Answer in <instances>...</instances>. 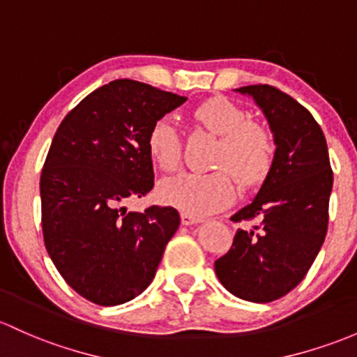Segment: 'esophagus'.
Segmentation results:
<instances>
[{"label": "esophagus", "mask_w": 357, "mask_h": 357, "mask_svg": "<svg viewBox=\"0 0 357 357\" xmlns=\"http://www.w3.org/2000/svg\"><path fill=\"white\" fill-rule=\"evenodd\" d=\"M202 218H197V216H192V214H187V213H182V225L189 226V225H197L201 223Z\"/></svg>", "instance_id": "esophagus-1"}]
</instances>
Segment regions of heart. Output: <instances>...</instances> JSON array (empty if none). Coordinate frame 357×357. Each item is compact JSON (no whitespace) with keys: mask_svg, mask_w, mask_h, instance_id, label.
<instances>
[{"mask_svg":"<svg viewBox=\"0 0 357 357\" xmlns=\"http://www.w3.org/2000/svg\"><path fill=\"white\" fill-rule=\"evenodd\" d=\"M192 119L214 136H220L214 167L223 168L211 174L182 172L165 178L158 195L183 213L206 216L226 208L235 197L229 172L243 187L262 182L274 162L275 146L267 129L252 122L250 116L228 98L214 97L202 102L194 109ZM146 146L151 160L162 170L170 172L178 167L180 136L170 119H160L151 126Z\"/></svg>","mask_w":357,"mask_h":357,"instance_id":"1","label":"heart"}]
</instances>
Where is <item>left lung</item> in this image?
<instances>
[{
	"label": "left lung",
	"instance_id": "1",
	"mask_svg": "<svg viewBox=\"0 0 357 357\" xmlns=\"http://www.w3.org/2000/svg\"><path fill=\"white\" fill-rule=\"evenodd\" d=\"M235 91L262 109L275 153L254 201L231 216L235 223H259L236 229L214 271L236 298L269 303L300 284L324 245L333 174L324 131L301 103L271 85Z\"/></svg>",
	"mask_w": 357,
	"mask_h": 357
}]
</instances>
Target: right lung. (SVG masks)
<instances>
[{"instance_id":"add662e5","label":"right lung","mask_w":357,"mask_h":357,"mask_svg":"<svg viewBox=\"0 0 357 357\" xmlns=\"http://www.w3.org/2000/svg\"><path fill=\"white\" fill-rule=\"evenodd\" d=\"M185 100L116 79L83 98L54 134L40 175L45 248L64 281L95 305L143 293L178 229L170 206L132 213L124 204L153 189L148 132Z\"/></svg>"}]
</instances>
